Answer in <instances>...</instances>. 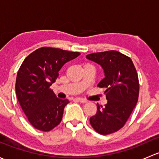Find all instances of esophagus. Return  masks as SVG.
Here are the masks:
<instances>
[{
	"instance_id": "1",
	"label": "esophagus",
	"mask_w": 159,
	"mask_h": 159,
	"mask_svg": "<svg viewBox=\"0 0 159 159\" xmlns=\"http://www.w3.org/2000/svg\"><path fill=\"white\" fill-rule=\"evenodd\" d=\"M77 100L79 102H81V103H87L88 101L86 100V99H84V98H77Z\"/></svg>"
}]
</instances>
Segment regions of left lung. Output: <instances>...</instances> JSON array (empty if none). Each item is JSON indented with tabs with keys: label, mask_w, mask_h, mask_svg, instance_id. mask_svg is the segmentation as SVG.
<instances>
[{
	"label": "left lung",
	"mask_w": 159,
	"mask_h": 159,
	"mask_svg": "<svg viewBox=\"0 0 159 159\" xmlns=\"http://www.w3.org/2000/svg\"><path fill=\"white\" fill-rule=\"evenodd\" d=\"M103 68L105 78L98 87L105 88L108 103L97 105V112L90 118L92 128L101 134H109L121 129L137 104L139 77L132 61L117 51L92 53L86 56Z\"/></svg>",
	"instance_id": "obj_1"
}]
</instances>
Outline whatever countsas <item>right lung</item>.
<instances>
[{
  "label": "right lung",
  "instance_id": "1",
  "mask_svg": "<svg viewBox=\"0 0 159 159\" xmlns=\"http://www.w3.org/2000/svg\"><path fill=\"white\" fill-rule=\"evenodd\" d=\"M79 52L43 47L24 60L16 78L15 90L22 110L34 128L49 131L61 121L68 99L57 98L50 89L65 63Z\"/></svg>",
  "mask_w": 159,
  "mask_h": 159
}]
</instances>
